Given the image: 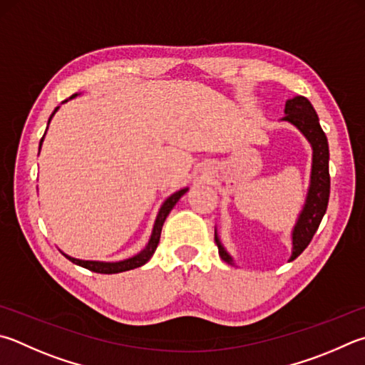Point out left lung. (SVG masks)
Returning <instances> with one entry per match:
<instances>
[{
  "mask_svg": "<svg viewBox=\"0 0 365 365\" xmlns=\"http://www.w3.org/2000/svg\"><path fill=\"white\" fill-rule=\"evenodd\" d=\"M284 113H286V116H284L281 121H286L295 125V128L304 135V138L309 142L311 150H313L307 201H304L303 209L300 212V215H298L297 223L292 230V255L289 258V262H292L308 247V244L313 240L314 233L317 228H319L322 217L327 210L330 195L329 142L321 128L316 110L313 108V105H311L307 97L295 96L294 98H289L286 102ZM215 244L222 260L230 264H235L233 257L228 254L220 241V237H218L217 228Z\"/></svg>",
  "mask_w": 365,
  "mask_h": 365,
  "instance_id": "left-lung-1",
  "label": "left lung"
}]
</instances>
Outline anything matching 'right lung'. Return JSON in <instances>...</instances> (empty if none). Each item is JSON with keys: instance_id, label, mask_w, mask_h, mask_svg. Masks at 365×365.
<instances>
[{"instance_id": "obj_1", "label": "right lung", "mask_w": 365, "mask_h": 365, "mask_svg": "<svg viewBox=\"0 0 365 365\" xmlns=\"http://www.w3.org/2000/svg\"><path fill=\"white\" fill-rule=\"evenodd\" d=\"M76 96H78V94L71 96L70 98H75ZM70 98H67V101H63L62 103L68 102ZM57 110H58V107H57L54 111H52V115H51L49 121H48V125H49V123H51L52 116L56 115ZM46 130H48V128H46ZM44 135H46V132H44ZM44 135H43V138H41V142H39V150H41ZM187 191H188V187L178 190V191H175L174 195H170V196L168 197V200H165V201L163 202L161 209H160V212H158V215H156V220H155V225H153V231H151V236H150V240H148V244H147V246H145L140 252H138L137 255L130 257V258H125V260H119V262H97V260H79V258H73V257H70V255H67V254H63V252H62V254H63L65 257H67L70 262L75 263V264H79V267L94 271V273H101V274L123 273V271H129V269H134V268L142 267V264L147 263V262L150 260V258L153 257V254H155V250H156V247H158V242H160V237H161L163 225H164V222H165V218H168L169 212H170L172 209H174V205L178 202V200H180V197H182L185 193H187Z\"/></svg>"}]
</instances>
